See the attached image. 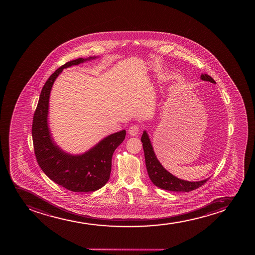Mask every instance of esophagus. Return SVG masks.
I'll return each mask as SVG.
<instances>
[{
	"label": "esophagus",
	"mask_w": 255,
	"mask_h": 255,
	"mask_svg": "<svg viewBox=\"0 0 255 255\" xmlns=\"http://www.w3.org/2000/svg\"><path fill=\"white\" fill-rule=\"evenodd\" d=\"M139 130H140V128H139L138 125H132L128 128V133L131 136H136L139 132Z\"/></svg>",
	"instance_id": "1"
}]
</instances>
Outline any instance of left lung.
Masks as SVG:
<instances>
[{"mask_svg": "<svg viewBox=\"0 0 255 255\" xmlns=\"http://www.w3.org/2000/svg\"><path fill=\"white\" fill-rule=\"evenodd\" d=\"M201 79L206 82L215 83V81L207 74H202ZM141 141L143 143L147 172L149 174V179L155 186L163 190H170V191L189 192L201 187L208 181V179L196 182L186 181V180L178 179L177 177L167 172V170L165 169L159 162L153 150V147L150 143L146 131H143V135L141 137Z\"/></svg>", "mask_w": 255, "mask_h": 255, "instance_id": "obj_1", "label": "left lung"}]
</instances>
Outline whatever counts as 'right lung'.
Here are the masks:
<instances>
[{"mask_svg":"<svg viewBox=\"0 0 255 255\" xmlns=\"http://www.w3.org/2000/svg\"><path fill=\"white\" fill-rule=\"evenodd\" d=\"M94 58L96 57L67 62L52 74L42 88L33 117V144L39 166L51 180L73 192L94 191L106 185L112 172L113 153L126 136L125 130L115 132L87 152L77 155L64 152L51 137L47 114L53 82L65 68Z\"/></svg>","mask_w":255,"mask_h":255,"instance_id":"add662e5","label":"right lung"}]
</instances>
